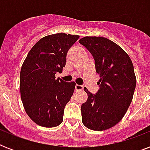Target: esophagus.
Segmentation results:
<instances>
[{"mask_svg":"<svg viewBox=\"0 0 150 150\" xmlns=\"http://www.w3.org/2000/svg\"><path fill=\"white\" fill-rule=\"evenodd\" d=\"M83 88H84V86H82V85H75V89L76 90H82Z\"/></svg>","mask_w":150,"mask_h":150,"instance_id":"esophagus-1","label":"esophagus"}]
</instances>
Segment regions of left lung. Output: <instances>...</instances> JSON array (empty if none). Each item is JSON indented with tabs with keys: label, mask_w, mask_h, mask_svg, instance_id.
<instances>
[{
	"label": "left lung",
	"mask_w": 150,
	"mask_h": 150,
	"mask_svg": "<svg viewBox=\"0 0 150 150\" xmlns=\"http://www.w3.org/2000/svg\"><path fill=\"white\" fill-rule=\"evenodd\" d=\"M79 42L93 55L100 78L96 94L84 88L88 100L81 107L82 123L91 130H106L121 121L132 103L136 86L133 64L122 48L107 38L86 36Z\"/></svg>",
	"instance_id": "8db88e82"
}]
</instances>
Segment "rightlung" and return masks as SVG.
I'll return each instance as SVG.
<instances>
[{
  "mask_svg": "<svg viewBox=\"0 0 150 150\" xmlns=\"http://www.w3.org/2000/svg\"><path fill=\"white\" fill-rule=\"evenodd\" d=\"M79 36L66 33L40 39L29 50L20 72V93L29 117L38 125L53 128L63 121L64 107L75 90L74 82L55 79L65 66L68 50Z\"/></svg>",
  "mask_w": 150,
  "mask_h": 150,
  "instance_id": "add662e5",
  "label": "right lung"
}]
</instances>
